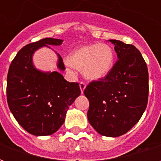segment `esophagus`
<instances>
[{
  "label": "esophagus",
  "mask_w": 161,
  "mask_h": 161,
  "mask_svg": "<svg viewBox=\"0 0 161 161\" xmlns=\"http://www.w3.org/2000/svg\"><path fill=\"white\" fill-rule=\"evenodd\" d=\"M79 87H80L81 93H84V91L85 90V88H86V84H85V83H84V82H80Z\"/></svg>",
  "instance_id": "obj_1"
}]
</instances>
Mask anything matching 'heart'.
<instances>
[{"instance_id":"1","label":"heart","mask_w":161,"mask_h":161,"mask_svg":"<svg viewBox=\"0 0 161 161\" xmlns=\"http://www.w3.org/2000/svg\"><path fill=\"white\" fill-rule=\"evenodd\" d=\"M70 65L81 69L85 78L98 80L106 77L115 63V53L107 44H93L75 50L68 58Z\"/></svg>"}]
</instances>
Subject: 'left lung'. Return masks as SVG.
Masks as SVG:
<instances>
[{"mask_svg":"<svg viewBox=\"0 0 161 161\" xmlns=\"http://www.w3.org/2000/svg\"><path fill=\"white\" fill-rule=\"evenodd\" d=\"M114 44L118 60L103 78L84 90L89 99V122L98 134L118 137L135 126L145 111L148 99V70L135 46L120 40Z\"/></svg>","mask_w":161,"mask_h":161,"instance_id":"1","label":"left lung"}]
</instances>
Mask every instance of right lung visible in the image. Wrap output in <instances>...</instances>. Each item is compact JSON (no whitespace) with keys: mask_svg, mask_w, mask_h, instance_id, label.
Instances as JSON below:
<instances>
[{"mask_svg":"<svg viewBox=\"0 0 161 161\" xmlns=\"http://www.w3.org/2000/svg\"><path fill=\"white\" fill-rule=\"evenodd\" d=\"M62 40L46 38L20 49L9 66L7 99L10 111L29 134L45 136L54 134L63 125L68 108L81 94L77 83H70L58 71H42L33 65L37 50L60 46ZM57 67L64 70L58 53Z\"/></svg>","mask_w":161,"mask_h":161,"instance_id":"1","label":"right lung"}]
</instances>
